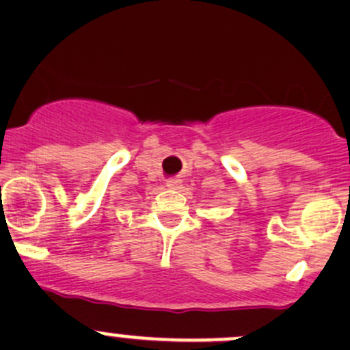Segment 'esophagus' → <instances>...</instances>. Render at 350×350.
I'll list each match as a JSON object with an SVG mask.
<instances>
[{
	"mask_svg": "<svg viewBox=\"0 0 350 350\" xmlns=\"http://www.w3.org/2000/svg\"><path fill=\"white\" fill-rule=\"evenodd\" d=\"M165 185H167V188H171V189H179L183 186L181 179H176V178L167 179V183H165Z\"/></svg>",
	"mask_w": 350,
	"mask_h": 350,
	"instance_id": "esophagus-1",
	"label": "esophagus"
}]
</instances>
